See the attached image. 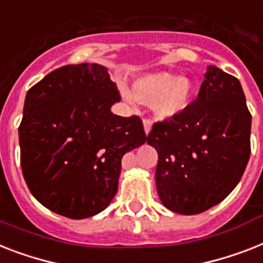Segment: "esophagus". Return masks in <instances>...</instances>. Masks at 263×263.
<instances>
[{
	"label": "esophagus",
	"instance_id": "obj_1",
	"mask_svg": "<svg viewBox=\"0 0 263 263\" xmlns=\"http://www.w3.org/2000/svg\"><path fill=\"white\" fill-rule=\"evenodd\" d=\"M143 127H144V132H146V135H148L151 131V121L148 119H144L143 120Z\"/></svg>",
	"mask_w": 263,
	"mask_h": 263
}]
</instances>
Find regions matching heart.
<instances>
[{
  "label": "heart",
  "instance_id": "1",
  "mask_svg": "<svg viewBox=\"0 0 263 263\" xmlns=\"http://www.w3.org/2000/svg\"><path fill=\"white\" fill-rule=\"evenodd\" d=\"M131 93L135 100L151 104L157 120H170L186 110L193 97V83L167 71H158L136 78ZM129 98L127 91H123Z\"/></svg>",
  "mask_w": 263,
  "mask_h": 263
}]
</instances>
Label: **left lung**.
Returning <instances> with one entry per match:
<instances>
[{"label":"left lung","mask_w":263,"mask_h":263,"mask_svg":"<svg viewBox=\"0 0 263 263\" xmlns=\"http://www.w3.org/2000/svg\"><path fill=\"white\" fill-rule=\"evenodd\" d=\"M250 132L240 82L208 66L198 97L174 119L155 123L147 136L158 153L155 183L162 204L197 215L223 201L245 173Z\"/></svg>","instance_id":"left-lung-1"}]
</instances>
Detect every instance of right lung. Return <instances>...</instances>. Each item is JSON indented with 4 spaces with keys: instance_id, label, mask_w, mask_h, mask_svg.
<instances>
[{
    "instance_id": "obj_1",
    "label": "right lung",
    "mask_w": 263,
    "mask_h": 263,
    "mask_svg": "<svg viewBox=\"0 0 263 263\" xmlns=\"http://www.w3.org/2000/svg\"><path fill=\"white\" fill-rule=\"evenodd\" d=\"M119 101L116 83L97 63L59 67L28 90L18 127L21 168L42 205L70 219L109 205L121 158L147 139L138 116L110 112Z\"/></svg>"
}]
</instances>
